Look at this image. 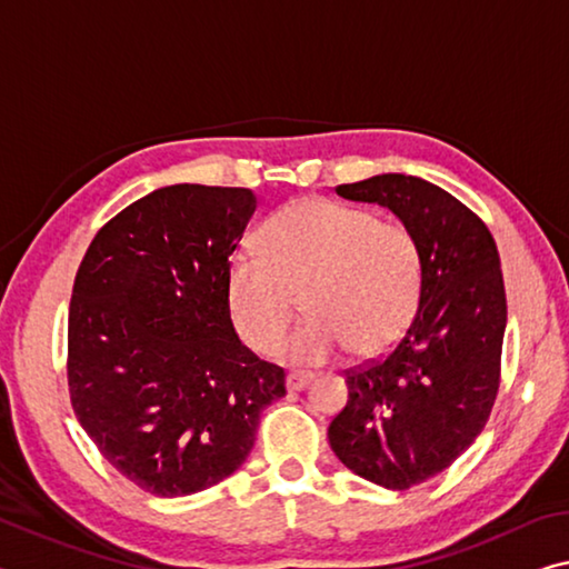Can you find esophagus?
Masks as SVG:
<instances>
[{
	"label": "esophagus",
	"mask_w": 569,
	"mask_h": 569,
	"mask_svg": "<svg viewBox=\"0 0 569 569\" xmlns=\"http://www.w3.org/2000/svg\"><path fill=\"white\" fill-rule=\"evenodd\" d=\"M313 380V375H309V372H288V377H286V387L291 392H299V390H303L306 385H309Z\"/></svg>",
	"instance_id": "1"
}]
</instances>
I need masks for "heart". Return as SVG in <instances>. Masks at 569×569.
I'll list each match as a JSON object with an SVG mask.
<instances>
[{
    "instance_id": "obj_1",
    "label": "heart",
    "mask_w": 569,
    "mask_h": 569,
    "mask_svg": "<svg viewBox=\"0 0 569 569\" xmlns=\"http://www.w3.org/2000/svg\"><path fill=\"white\" fill-rule=\"evenodd\" d=\"M260 252H238L228 270L230 317L240 339L273 355L296 306L309 313L286 355L319 365L341 349L375 357L410 327L422 291L420 242L408 224L369 207L301 200L260 230Z\"/></svg>"
}]
</instances>
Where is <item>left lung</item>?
<instances>
[{"mask_svg": "<svg viewBox=\"0 0 569 569\" xmlns=\"http://www.w3.org/2000/svg\"><path fill=\"white\" fill-rule=\"evenodd\" d=\"M337 194L390 207L420 242L410 327L382 359L347 369L349 400L329 422L349 471L405 491L446 471L491 415L507 329L499 250L479 214L426 179L380 174Z\"/></svg>", "mask_w": 569, "mask_h": 569, "instance_id": "8db88e82", "label": "left lung"}]
</instances>
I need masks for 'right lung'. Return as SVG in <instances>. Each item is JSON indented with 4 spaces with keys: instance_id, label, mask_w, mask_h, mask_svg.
<instances>
[{
    "instance_id": "obj_1",
    "label": "right lung",
    "mask_w": 569,
    "mask_h": 569,
    "mask_svg": "<svg viewBox=\"0 0 569 569\" xmlns=\"http://www.w3.org/2000/svg\"><path fill=\"white\" fill-rule=\"evenodd\" d=\"M246 187L171 184L96 232L68 313L70 405L101 456L154 496H189L246 461L283 367L230 319V256L256 212Z\"/></svg>"
}]
</instances>
